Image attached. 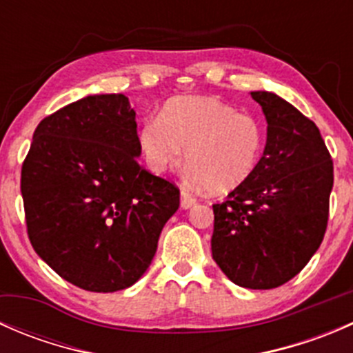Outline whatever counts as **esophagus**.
Instances as JSON below:
<instances>
[{
	"mask_svg": "<svg viewBox=\"0 0 353 353\" xmlns=\"http://www.w3.org/2000/svg\"><path fill=\"white\" fill-rule=\"evenodd\" d=\"M194 205H196V198H194L193 194L188 193L186 190L181 191V208L188 210V208H193Z\"/></svg>",
	"mask_w": 353,
	"mask_h": 353,
	"instance_id": "esophagus-1",
	"label": "esophagus"
}]
</instances>
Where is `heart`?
<instances>
[{
  "label": "heart",
  "instance_id": "1",
  "mask_svg": "<svg viewBox=\"0 0 353 353\" xmlns=\"http://www.w3.org/2000/svg\"><path fill=\"white\" fill-rule=\"evenodd\" d=\"M265 140L258 117L210 95L170 99L138 131V147L152 172L165 174L184 155L188 177L215 194L239 190L254 176Z\"/></svg>",
  "mask_w": 353,
  "mask_h": 353
}]
</instances>
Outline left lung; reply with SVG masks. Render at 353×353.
<instances>
[{"mask_svg": "<svg viewBox=\"0 0 353 353\" xmlns=\"http://www.w3.org/2000/svg\"><path fill=\"white\" fill-rule=\"evenodd\" d=\"M266 117V145L254 176L213 205L212 256L236 285L287 283L323 243L333 160L318 126L272 92H251Z\"/></svg>", "mask_w": 353, "mask_h": 353, "instance_id": "8db88e82", "label": "left lung"}]
</instances>
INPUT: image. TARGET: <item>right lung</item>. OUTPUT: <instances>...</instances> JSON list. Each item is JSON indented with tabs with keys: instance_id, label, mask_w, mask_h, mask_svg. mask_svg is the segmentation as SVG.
Wrapping results in <instances>:
<instances>
[{
	"instance_id": "right-lung-1",
	"label": "right lung",
	"mask_w": 353,
	"mask_h": 353,
	"mask_svg": "<svg viewBox=\"0 0 353 353\" xmlns=\"http://www.w3.org/2000/svg\"><path fill=\"white\" fill-rule=\"evenodd\" d=\"M134 119L126 95H87L39 123L22 165L32 248L83 290L138 282L179 208V190L138 163Z\"/></svg>"
}]
</instances>
